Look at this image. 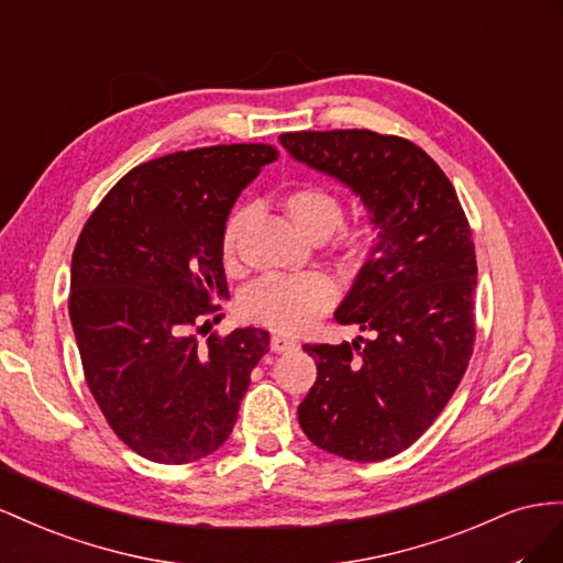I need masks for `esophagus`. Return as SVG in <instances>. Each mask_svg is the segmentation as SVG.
Instances as JSON below:
<instances>
[{
    "label": "esophagus",
    "mask_w": 563,
    "mask_h": 563,
    "mask_svg": "<svg viewBox=\"0 0 563 563\" xmlns=\"http://www.w3.org/2000/svg\"><path fill=\"white\" fill-rule=\"evenodd\" d=\"M299 344L295 340H290V336H285V334H273L271 336V351H276V353H287V351H292Z\"/></svg>",
    "instance_id": "esophagus-1"
}]
</instances>
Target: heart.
<instances>
[{
  "instance_id": "obj_1",
  "label": "heart",
  "mask_w": 563,
  "mask_h": 563,
  "mask_svg": "<svg viewBox=\"0 0 563 563\" xmlns=\"http://www.w3.org/2000/svg\"><path fill=\"white\" fill-rule=\"evenodd\" d=\"M283 207L295 221V227L311 238L332 233L342 221L340 198L330 188L318 184L292 188L283 198ZM245 221L247 210H238L223 227L221 252L227 256V262H231L238 252ZM344 238L351 247H358L363 243L361 231H349ZM334 299L336 285L325 273H301V276L273 273V276H264L247 287L240 297V311L252 323L280 332H297L328 311Z\"/></svg>"
}]
</instances>
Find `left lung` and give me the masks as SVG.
<instances>
[{
	"label": "left lung",
	"instance_id": "8db88e82",
	"mask_svg": "<svg viewBox=\"0 0 563 563\" xmlns=\"http://www.w3.org/2000/svg\"><path fill=\"white\" fill-rule=\"evenodd\" d=\"M297 163L361 198L375 231L334 311L367 336L303 344L318 377L299 427L323 451L379 462L412 445L451 400L474 346L476 254L441 167L415 143L367 130L280 134Z\"/></svg>",
	"mask_w": 563,
	"mask_h": 563
}]
</instances>
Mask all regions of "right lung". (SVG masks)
Returning <instances> with one entry per match:
<instances>
[{
  "mask_svg": "<svg viewBox=\"0 0 563 563\" xmlns=\"http://www.w3.org/2000/svg\"><path fill=\"white\" fill-rule=\"evenodd\" d=\"M264 143L181 151L134 167L89 217L70 266V323L96 404L141 457L186 464L231 437L268 332L200 344L192 328L229 297L221 235L262 167ZM207 325V323H205Z\"/></svg>",
  "mask_w": 563,
  "mask_h": 563,
  "instance_id": "right-lung-1",
  "label": "right lung"
}]
</instances>
